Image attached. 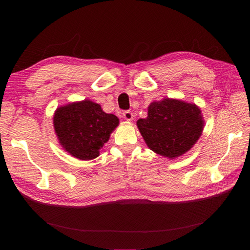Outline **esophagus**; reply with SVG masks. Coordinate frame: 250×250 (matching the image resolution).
<instances>
[{"label": "esophagus", "mask_w": 250, "mask_h": 250, "mask_svg": "<svg viewBox=\"0 0 250 250\" xmlns=\"http://www.w3.org/2000/svg\"><path fill=\"white\" fill-rule=\"evenodd\" d=\"M123 118L126 120V121H131L133 119V113L129 110H126L123 112Z\"/></svg>", "instance_id": "34e87169"}]
</instances>
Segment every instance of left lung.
<instances>
[{"label":"left lung","instance_id":"left-lung-1","mask_svg":"<svg viewBox=\"0 0 250 250\" xmlns=\"http://www.w3.org/2000/svg\"><path fill=\"white\" fill-rule=\"evenodd\" d=\"M137 126L150 150L174 160L197 143L204 120L195 103L164 98L149 104L147 118L139 119Z\"/></svg>","mask_w":250,"mask_h":250}]
</instances>
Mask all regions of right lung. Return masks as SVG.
<instances>
[{
	"label": "right lung",
	"instance_id": "1",
	"mask_svg": "<svg viewBox=\"0 0 250 250\" xmlns=\"http://www.w3.org/2000/svg\"><path fill=\"white\" fill-rule=\"evenodd\" d=\"M53 126L64 151L80 161H90L100 155L119 126V118L104 112L100 104L84 99L57 107Z\"/></svg>",
	"mask_w": 250,
	"mask_h": 250
}]
</instances>
